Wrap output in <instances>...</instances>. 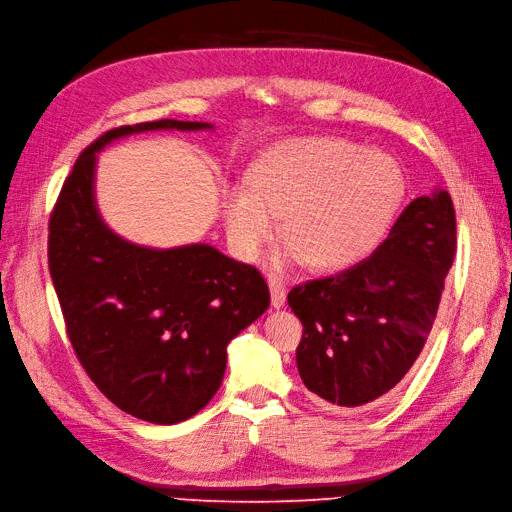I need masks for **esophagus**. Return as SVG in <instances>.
Here are the masks:
<instances>
[{
	"label": "esophagus",
	"mask_w": 512,
	"mask_h": 512,
	"mask_svg": "<svg viewBox=\"0 0 512 512\" xmlns=\"http://www.w3.org/2000/svg\"><path fill=\"white\" fill-rule=\"evenodd\" d=\"M269 291H271V306L280 309L285 304V287H282V280L269 278Z\"/></svg>",
	"instance_id": "1"
}]
</instances>
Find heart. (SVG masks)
I'll list each match as a JSON object with an SVG mask.
<instances>
[{
	"label": "heart",
	"instance_id": "1",
	"mask_svg": "<svg viewBox=\"0 0 512 512\" xmlns=\"http://www.w3.org/2000/svg\"><path fill=\"white\" fill-rule=\"evenodd\" d=\"M403 197L392 157L342 138H306L269 149L249 170L247 186L225 192V227L234 254L254 260L282 217L289 243L271 265L309 258L315 269H344L374 252Z\"/></svg>",
	"mask_w": 512,
	"mask_h": 512
}]
</instances>
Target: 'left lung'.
<instances>
[{"mask_svg": "<svg viewBox=\"0 0 512 512\" xmlns=\"http://www.w3.org/2000/svg\"><path fill=\"white\" fill-rule=\"evenodd\" d=\"M453 258L456 210L440 190L405 206L366 260L293 287L289 306L304 326L295 361L306 388L333 407L390 392L427 342Z\"/></svg>", "mask_w": 512, "mask_h": 512, "instance_id": "1", "label": "left lung"}]
</instances>
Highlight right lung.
<instances>
[{
  "mask_svg": "<svg viewBox=\"0 0 512 512\" xmlns=\"http://www.w3.org/2000/svg\"><path fill=\"white\" fill-rule=\"evenodd\" d=\"M206 127L164 118L102 133L78 155L48 221V267L78 361L113 405L157 425L210 403L227 344L267 311L269 287L254 265L210 245L157 252L111 234L94 206V162L122 135Z\"/></svg>",
  "mask_w": 512,
  "mask_h": 512,
  "instance_id": "add662e5",
  "label": "right lung"
}]
</instances>
